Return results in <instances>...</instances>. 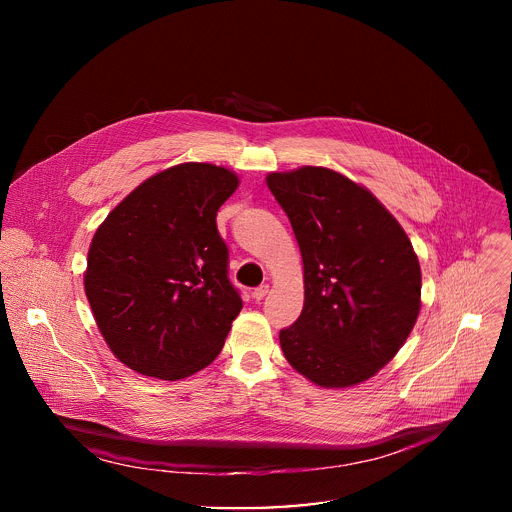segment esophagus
Returning a JSON list of instances; mask_svg holds the SVG:
<instances>
[{"mask_svg":"<svg viewBox=\"0 0 512 512\" xmlns=\"http://www.w3.org/2000/svg\"><path fill=\"white\" fill-rule=\"evenodd\" d=\"M267 291H269V285H267V283H261L259 287H255V291H253V298H255L257 302H261V300L267 296Z\"/></svg>","mask_w":512,"mask_h":512,"instance_id":"34e87169","label":"esophagus"}]
</instances>
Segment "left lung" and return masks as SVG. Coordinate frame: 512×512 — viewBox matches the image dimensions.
<instances>
[{"mask_svg": "<svg viewBox=\"0 0 512 512\" xmlns=\"http://www.w3.org/2000/svg\"><path fill=\"white\" fill-rule=\"evenodd\" d=\"M304 263V310L279 332L300 375L324 389L375 377L421 310V267L397 218L364 186L322 166L271 172Z\"/></svg>", "mask_w": 512, "mask_h": 512, "instance_id": "1", "label": "left lung"}]
</instances>
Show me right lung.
Returning <instances> with one entry per match:
<instances>
[{
	"instance_id": "obj_1",
	"label": "right lung",
	"mask_w": 512,
	"mask_h": 512,
	"mask_svg": "<svg viewBox=\"0 0 512 512\" xmlns=\"http://www.w3.org/2000/svg\"><path fill=\"white\" fill-rule=\"evenodd\" d=\"M239 176L206 162L143 180L99 225L85 294L107 346L131 371L186 379L223 350L243 302L227 277L216 212Z\"/></svg>"
}]
</instances>
